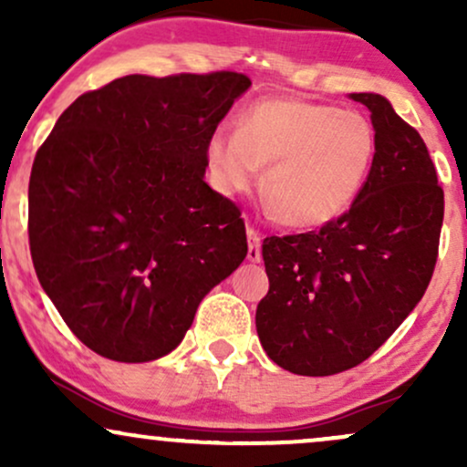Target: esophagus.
Listing matches in <instances>:
<instances>
[{
  "label": "esophagus",
  "mask_w": 467,
  "mask_h": 467,
  "mask_svg": "<svg viewBox=\"0 0 467 467\" xmlns=\"http://www.w3.org/2000/svg\"><path fill=\"white\" fill-rule=\"evenodd\" d=\"M248 259L252 264L261 261V237L254 228H248Z\"/></svg>",
  "instance_id": "esophagus-1"
}]
</instances>
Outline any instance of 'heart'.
Returning <instances> with one entry per match:
<instances>
[{
  "label": "heart",
  "instance_id": "heart-1",
  "mask_svg": "<svg viewBox=\"0 0 467 467\" xmlns=\"http://www.w3.org/2000/svg\"><path fill=\"white\" fill-rule=\"evenodd\" d=\"M378 155L373 122L356 109L305 99H261L239 116L237 131L206 142L213 186L250 192L267 166L264 192L278 222L314 228L334 222L360 197Z\"/></svg>",
  "mask_w": 467,
  "mask_h": 467
}]
</instances>
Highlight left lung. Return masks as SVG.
Returning a JSON list of instances; mask_svg holds the SVG:
<instances>
[{
  "instance_id": "1",
  "label": "left lung",
  "mask_w": 467,
  "mask_h": 467,
  "mask_svg": "<svg viewBox=\"0 0 467 467\" xmlns=\"http://www.w3.org/2000/svg\"><path fill=\"white\" fill-rule=\"evenodd\" d=\"M367 105L378 155L347 213L320 230L265 237L270 289L256 334L296 375H334L373 356L421 301L435 272L443 189L426 142L379 94Z\"/></svg>"
}]
</instances>
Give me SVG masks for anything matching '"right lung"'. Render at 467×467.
<instances>
[{
	"label": "right lung",
	"mask_w": 467,
	"mask_h": 467,
	"mask_svg": "<svg viewBox=\"0 0 467 467\" xmlns=\"http://www.w3.org/2000/svg\"><path fill=\"white\" fill-rule=\"evenodd\" d=\"M250 85L239 72L130 74L78 96L36 151L32 264L99 356L173 351L202 298L248 254L237 203L203 173L208 138Z\"/></svg>",
	"instance_id": "right-lung-1"
}]
</instances>
